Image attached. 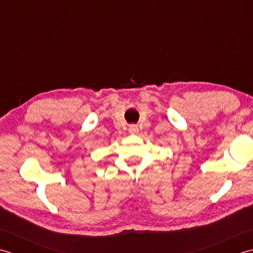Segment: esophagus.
Instances as JSON below:
<instances>
[{"mask_svg":"<svg viewBox=\"0 0 253 253\" xmlns=\"http://www.w3.org/2000/svg\"><path fill=\"white\" fill-rule=\"evenodd\" d=\"M128 132H130L131 134H136L138 133V127L136 125H131L130 126H128Z\"/></svg>","mask_w":253,"mask_h":253,"instance_id":"obj_1","label":"esophagus"}]
</instances>
